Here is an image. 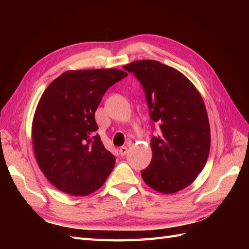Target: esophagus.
<instances>
[{"instance_id": "1", "label": "esophagus", "mask_w": 249, "mask_h": 249, "mask_svg": "<svg viewBox=\"0 0 249 249\" xmlns=\"http://www.w3.org/2000/svg\"><path fill=\"white\" fill-rule=\"evenodd\" d=\"M120 154L122 156H124V155L127 154V146H122L121 149H120Z\"/></svg>"}]
</instances>
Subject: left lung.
Returning a JSON list of instances; mask_svg holds the SVG:
<instances>
[{"label":"left lung","mask_w":249,"mask_h":249,"mask_svg":"<svg viewBox=\"0 0 249 249\" xmlns=\"http://www.w3.org/2000/svg\"><path fill=\"white\" fill-rule=\"evenodd\" d=\"M124 70L140 81L150 118L158 125L152 160L141 177L157 192L177 193L195 181L208 160L211 130L203 99L182 72L160 62L136 61Z\"/></svg>","instance_id":"left-lung-1"}]
</instances>
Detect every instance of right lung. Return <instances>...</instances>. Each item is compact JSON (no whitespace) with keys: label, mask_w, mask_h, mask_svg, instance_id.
Segmentation results:
<instances>
[{"label":"right lung","mask_w":249,"mask_h":249,"mask_svg":"<svg viewBox=\"0 0 249 249\" xmlns=\"http://www.w3.org/2000/svg\"><path fill=\"white\" fill-rule=\"evenodd\" d=\"M123 71H68L52 81L37 105L32 124L36 161L61 192L87 196L104 185L115 157L105 149L95 111Z\"/></svg>","instance_id":"right-lung-1"}]
</instances>
